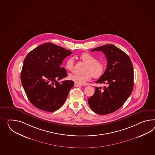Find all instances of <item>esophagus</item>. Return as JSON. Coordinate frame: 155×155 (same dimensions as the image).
<instances>
[{"label": "esophagus", "instance_id": "esophagus-1", "mask_svg": "<svg viewBox=\"0 0 155 155\" xmlns=\"http://www.w3.org/2000/svg\"><path fill=\"white\" fill-rule=\"evenodd\" d=\"M74 87H80L81 85H78V84H74Z\"/></svg>", "mask_w": 155, "mask_h": 155}]
</instances>
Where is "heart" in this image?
Segmentation results:
<instances>
[{
    "mask_svg": "<svg viewBox=\"0 0 155 155\" xmlns=\"http://www.w3.org/2000/svg\"><path fill=\"white\" fill-rule=\"evenodd\" d=\"M80 59L84 63L87 64L84 70V74H71L68 76V79L78 85H84L91 80L93 77L98 79L101 77L104 72L105 66L103 62L98 61L97 57L89 53L85 52L80 56ZM74 60L72 57L68 58L64 64L66 70L71 71L74 69Z\"/></svg>",
    "mask_w": 155,
    "mask_h": 155,
    "instance_id": "b5f03b06",
    "label": "heart"
}]
</instances>
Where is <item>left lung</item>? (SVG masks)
Here are the masks:
<instances>
[{"label": "left lung", "mask_w": 155, "mask_h": 155, "mask_svg": "<svg viewBox=\"0 0 155 155\" xmlns=\"http://www.w3.org/2000/svg\"><path fill=\"white\" fill-rule=\"evenodd\" d=\"M101 51L106 57L107 68L95 83L106 84L107 87H95L87 101L91 110L99 115L117 110L131 94L134 85V71L129 57L114 45L106 44L92 49Z\"/></svg>", "instance_id": "obj_1"}]
</instances>
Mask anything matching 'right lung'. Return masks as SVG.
<instances>
[{"label": "right lung", "mask_w": 155, "mask_h": 155, "mask_svg": "<svg viewBox=\"0 0 155 155\" xmlns=\"http://www.w3.org/2000/svg\"><path fill=\"white\" fill-rule=\"evenodd\" d=\"M71 53L48 43L34 49L25 57L21 80L28 99L35 107L53 112L64 104L74 83L58 81L68 75L66 69L60 65Z\"/></svg>", "instance_id": "1"}]
</instances>
